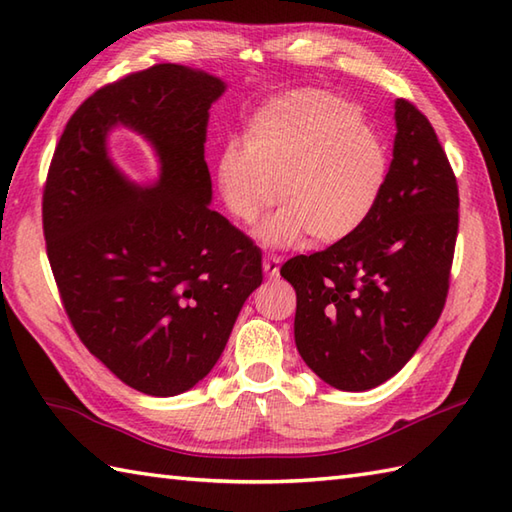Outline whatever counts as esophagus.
<instances>
[{
  "label": "esophagus",
  "instance_id": "obj_1",
  "mask_svg": "<svg viewBox=\"0 0 512 512\" xmlns=\"http://www.w3.org/2000/svg\"><path fill=\"white\" fill-rule=\"evenodd\" d=\"M279 268H281V259H279V257L270 255V257L264 259V273H266L270 279L279 277Z\"/></svg>",
  "mask_w": 512,
  "mask_h": 512
}]
</instances>
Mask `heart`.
<instances>
[{
	"label": "heart",
	"instance_id": "b5f03b06",
	"mask_svg": "<svg viewBox=\"0 0 512 512\" xmlns=\"http://www.w3.org/2000/svg\"><path fill=\"white\" fill-rule=\"evenodd\" d=\"M217 187L237 222L255 224L266 246H332L352 237L380 202L389 154L350 101L325 90L290 92L262 107L244 145L228 143L215 165Z\"/></svg>",
	"mask_w": 512,
	"mask_h": 512
}]
</instances>
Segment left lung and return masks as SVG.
I'll list each match as a JSON object with an SVG mask.
<instances>
[{
	"label": "left lung",
	"instance_id": "obj_1",
	"mask_svg": "<svg viewBox=\"0 0 512 512\" xmlns=\"http://www.w3.org/2000/svg\"><path fill=\"white\" fill-rule=\"evenodd\" d=\"M394 107V158L374 213L352 237L281 266L297 290V350L343 391L398 374L449 292L458 182L427 116L402 99Z\"/></svg>",
	"mask_w": 512,
	"mask_h": 512
}]
</instances>
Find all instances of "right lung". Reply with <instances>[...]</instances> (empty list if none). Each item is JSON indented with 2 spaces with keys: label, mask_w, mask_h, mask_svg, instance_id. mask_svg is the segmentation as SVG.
I'll use <instances>...</instances> for the list:
<instances>
[{
  "label": "right lung",
  "mask_w": 512,
  "mask_h": 512,
  "mask_svg": "<svg viewBox=\"0 0 512 512\" xmlns=\"http://www.w3.org/2000/svg\"><path fill=\"white\" fill-rule=\"evenodd\" d=\"M224 90L178 63L105 85L65 125L43 189L50 268L76 334L149 396H178L211 372L264 277L259 248L209 206L206 125ZM121 124L157 154L154 183L111 160L106 136Z\"/></svg>",
  "instance_id": "1"
}]
</instances>
